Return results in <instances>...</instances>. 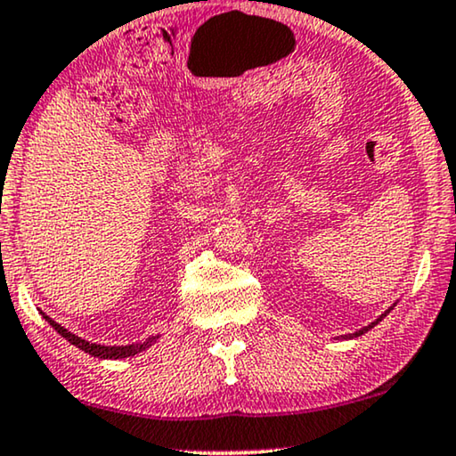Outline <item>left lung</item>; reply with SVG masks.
Returning a JSON list of instances; mask_svg holds the SVG:
<instances>
[{
	"label": "left lung",
	"mask_w": 456,
	"mask_h": 456,
	"mask_svg": "<svg viewBox=\"0 0 456 456\" xmlns=\"http://www.w3.org/2000/svg\"><path fill=\"white\" fill-rule=\"evenodd\" d=\"M392 308H394V306H390V308H387V311H386V313H381V314H379V317L373 321V323H369L367 327H362V330H356L354 333H348V336H339V338H336V339H352V338H359V336H362V333H367L369 330H371V327H375V325H378V323H379V321H381V319H384V317H386V314L392 311Z\"/></svg>",
	"instance_id": "8db88e82"
}]
</instances>
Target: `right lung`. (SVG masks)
<instances>
[{
    "instance_id": "add662e5",
    "label": "right lung",
    "mask_w": 456,
    "mask_h": 456,
    "mask_svg": "<svg viewBox=\"0 0 456 456\" xmlns=\"http://www.w3.org/2000/svg\"><path fill=\"white\" fill-rule=\"evenodd\" d=\"M41 314H44L47 323H50V325L53 327V330H56V331L60 333V336L69 339V342H70L72 346H77L78 350H83V352H87V354L95 356V359H112V361H117V359H129V356H135V354H139V352L148 350L150 346H154V344L158 342V338H160V333H158V336L145 338L143 342L126 344V346H104V344L87 342V339L75 336V333H70L69 330H66V327H62L60 323H56V321H53V319L47 317L45 313H41Z\"/></svg>"
}]
</instances>
